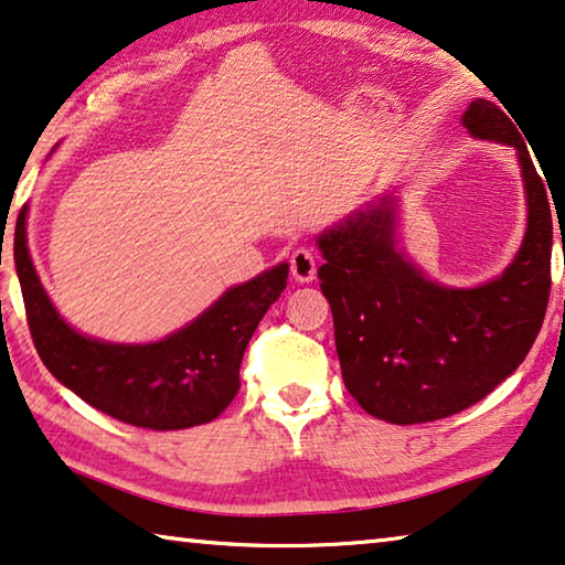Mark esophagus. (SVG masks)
<instances>
[{"instance_id": "esophagus-1", "label": "esophagus", "mask_w": 565, "mask_h": 565, "mask_svg": "<svg viewBox=\"0 0 565 565\" xmlns=\"http://www.w3.org/2000/svg\"><path fill=\"white\" fill-rule=\"evenodd\" d=\"M317 262H319V256L315 254V248H297L291 254V262H289V266H291V276H294V281H299V284H309L311 279H315V274H317Z\"/></svg>"}]
</instances>
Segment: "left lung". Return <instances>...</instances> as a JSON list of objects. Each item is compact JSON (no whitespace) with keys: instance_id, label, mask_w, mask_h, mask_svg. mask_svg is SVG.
<instances>
[{"instance_id":"left-lung-1","label":"left lung","mask_w":565,"mask_h":565,"mask_svg":"<svg viewBox=\"0 0 565 565\" xmlns=\"http://www.w3.org/2000/svg\"><path fill=\"white\" fill-rule=\"evenodd\" d=\"M462 125L521 160L527 228L503 276L476 289L425 279L397 248L392 195L317 238L342 380L364 412L392 425L433 423L488 397L531 352L548 309L556 221L521 130L482 97Z\"/></svg>"}]
</instances>
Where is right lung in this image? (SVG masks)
I'll use <instances>...</instances> for the list:
<instances>
[{"label": "right lung", "mask_w": 565, "mask_h": 565, "mask_svg": "<svg viewBox=\"0 0 565 565\" xmlns=\"http://www.w3.org/2000/svg\"><path fill=\"white\" fill-rule=\"evenodd\" d=\"M26 211L14 231V262L32 342L55 380L125 425L185 429L216 419L241 387L248 339L281 297L289 264L228 289L163 342L110 344L77 334L44 294L26 248Z\"/></svg>", "instance_id": "add662e5"}]
</instances>
